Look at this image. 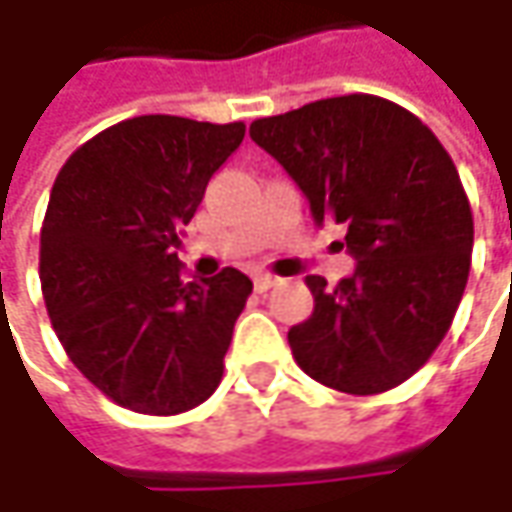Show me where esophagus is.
<instances>
[{
    "label": "esophagus",
    "mask_w": 512,
    "mask_h": 512,
    "mask_svg": "<svg viewBox=\"0 0 512 512\" xmlns=\"http://www.w3.org/2000/svg\"><path fill=\"white\" fill-rule=\"evenodd\" d=\"M279 285V279L276 276H270V273H256L253 276V287L259 290V293H265V290H270V287Z\"/></svg>",
    "instance_id": "obj_1"
}]
</instances>
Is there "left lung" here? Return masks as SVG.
<instances>
[{"label": "left lung", "mask_w": 512, "mask_h": 512, "mask_svg": "<svg viewBox=\"0 0 512 512\" xmlns=\"http://www.w3.org/2000/svg\"><path fill=\"white\" fill-rule=\"evenodd\" d=\"M250 139L293 176L316 225L347 227L350 279L307 276L313 313L287 342L310 379L350 396L407 382L442 344L462 302L473 213L436 133L370 93L256 119Z\"/></svg>", "instance_id": "1"}]
</instances>
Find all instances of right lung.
Returning <instances> with one entry per match:
<instances>
[{
  "label": "right lung",
  "mask_w": 512,
  "mask_h": 512,
  "mask_svg": "<svg viewBox=\"0 0 512 512\" xmlns=\"http://www.w3.org/2000/svg\"><path fill=\"white\" fill-rule=\"evenodd\" d=\"M242 139V122L133 116L73 150L53 182L39 242L50 325L79 373L133 413H185L222 382L253 282L236 267L185 282L176 247Z\"/></svg>",
  "instance_id": "add662e5"
}]
</instances>
